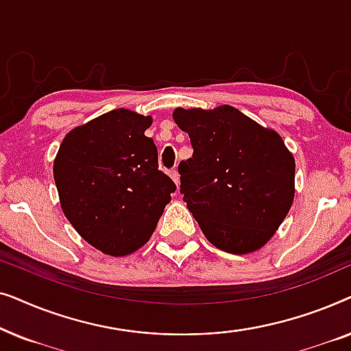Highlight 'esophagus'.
<instances>
[{
    "label": "esophagus",
    "mask_w": 351,
    "mask_h": 351,
    "mask_svg": "<svg viewBox=\"0 0 351 351\" xmlns=\"http://www.w3.org/2000/svg\"><path fill=\"white\" fill-rule=\"evenodd\" d=\"M169 176H171V179L176 182V185L180 184V174H179V171H177V169H171Z\"/></svg>",
    "instance_id": "1"
}]
</instances>
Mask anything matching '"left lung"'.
I'll list each match as a JSON object with an SVG mask.
<instances>
[{
	"mask_svg": "<svg viewBox=\"0 0 351 351\" xmlns=\"http://www.w3.org/2000/svg\"><path fill=\"white\" fill-rule=\"evenodd\" d=\"M193 156L180 161V193L208 241L230 254L261 249L294 199V158L282 138L238 108H176Z\"/></svg>",
	"mask_w": 351,
	"mask_h": 351,
	"instance_id": "1",
	"label": "left lung"
}]
</instances>
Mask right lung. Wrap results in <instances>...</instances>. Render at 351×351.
Here are the masks:
<instances>
[{
  "label": "right lung",
  "instance_id": "add662e5",
  "mask_svg": "<svg viewBox=\"0 0 351 351\" xmlns=\"http://www.w3.org/2000/svg\"><path fill=\"white\" fill-rule=\"evenodd\" d=\"M152 118L112 110L66 134L54 161L60 206L73 228L108 256H128L155 232L176 191L145 136Z\"/></svg>",
  "mask_w": 351,
  "mask_h": 351
}]
</instances>
